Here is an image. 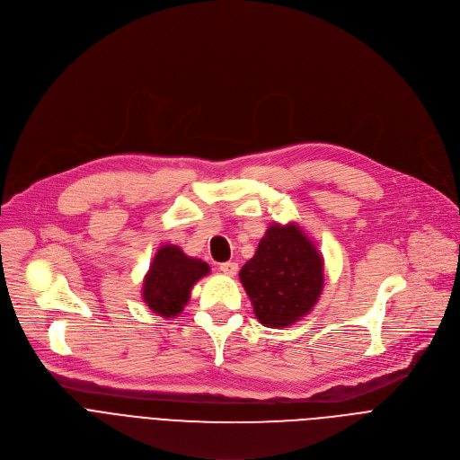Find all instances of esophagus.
<instances>
[{
    "mask_svg": "<svg viewBox=\"0 0 460 460\" xmlns=\"http://www.w3.org/2000/svg\"><path fill=\"white\" fill-rule=\"evenodd\" d=\"M220 271L227 277H234L238 271V264L236 261H224V264H220Z\"/></svg>",
    "mask_w": 460,
    "mask_h": 460,
    "instance_id": "34e87169",
    "label": "esophagus"
}]
</instances>
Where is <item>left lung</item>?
<instances>
[{
	"instance_id": "left-lung-1",
	"label": "left lung",
	"mask_w": 460,
	"mask_h": 460,
	"mask_svg": "<svg viewBox=\"0 0 460 460\" xmlns=\"http://www.w3.org/2000/svg\"><path fill=\"white\" fill-rule=\"evenodd\" d=\"M240 282L260 323L288 327L318 302L323 258L298 224H273L240 270Z\"/></svg>"
}]
</instances>
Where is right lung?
<instances>
[{"label": "right lung", "mask_w": 460, "mask_h": 460, "mask_svg": "<svg viewBox=\"0 0 460 460\" xmlns=\"http://www.w3.org/2000/svg\"><path fill=\"white\" fill-rule=\"evenodd\" d=\"M211 268L200 258L187 256L178 245H162L144 279V302L164 318L183 311L192 286L208 277Z\"/></svg>", "instance_id": "1"}]
</instances>
